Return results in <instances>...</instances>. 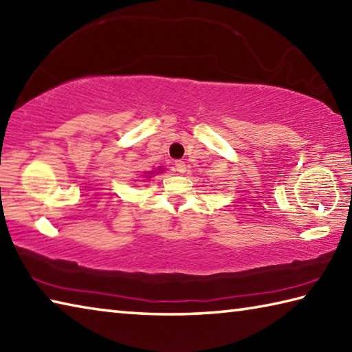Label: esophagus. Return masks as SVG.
I'll return each mask as SVG.
<instances>
[{
  "label": "esophagus",
  "instance_id": "obj_1",
  "mask_svg": "<svg viewBox=\"0 0 352 352\" xmlns=\"http://www.w3.org/2000/svg\"><path fill=\"white\" fill-rule=\"evenodd\" d=\"M175 168H176V171H179V173H186L187 165H186V162H182V160H176Z\"/></svg>",
  "mask_w": 352,
  "mask_h": 352
}]
</instances>
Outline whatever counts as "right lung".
I'll use <instances>...</instances> for the list:
<instances>
[{"instance_id": "1", "label": "right lung", "mask_w": 352, "mask_h": 352, "mask_svg": "<svg viewBox=\"0 0 352 352\" xmlns=\"http://www.w3.org/2000/svg\"><path fill=\"white\" fill-rule=\"evenodd\" d=\"M153 173H154V171H148V175H153Z\"/></svg>"}]
</instances>
